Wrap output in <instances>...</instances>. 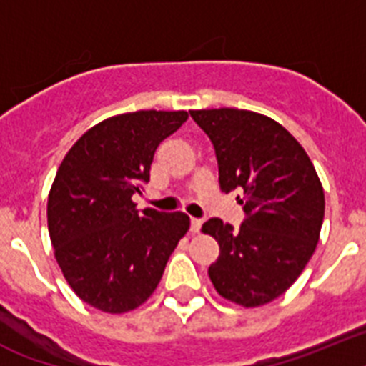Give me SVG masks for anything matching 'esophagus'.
<instances>
[{
	"label": "esophagus",
	"mask_w": 366,
	"mask_h": 366,
	"mask_svg": "<svg viewBox=\"0 0 366 366\" xmlns=\"http://www.w3.org/2000/svg\"><path fill=\"white\" fill-rule=\"evenodd\" d=\"M201 227H202V219L192 217V232H193V234H197V232L201 230Z\"/></svg>",
	"instance_id": "obj_1"
}]
</instances>
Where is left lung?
Segmentation results:
<instances>
[{
	"label": "left lung",
	"instance_id": "1",
	"mask_svg": "<svg viewBox=\"0 0 366 366\" xmlns=\"http://www.w3.org/2000/svg\"><path fill=\"white\" fill-rule=\"evenodd\" d=\"M189 114L214 144L222 192L244 195L239 228L217 217L202 224L219 243L209 280L227 300L262 306L285 293L315 252L322 184L302 145L271 117L237 108Z\"/></svg>",
	"mask_w": 366,
	"mask_h": 366
}]
</instances>
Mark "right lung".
Here are the masks:
<instances>
[{"mask_svg":"<svg viewBox=\"0 0 366 366\" xmlns=\"http://www.w3.org/2000/svg\"><path fill=\"white\" fill-rule=\"evenodd\" d=\"M187 112L139 110L104 119L77 139L47 199V227L62 274L81 300L107 313L142 306L189 228L182 212H138L162 139Z\"/></svg>","mask_w":366,"mask_h":366,"instance_id":"right-lung-1","label":"right lung"}]
</instances>
